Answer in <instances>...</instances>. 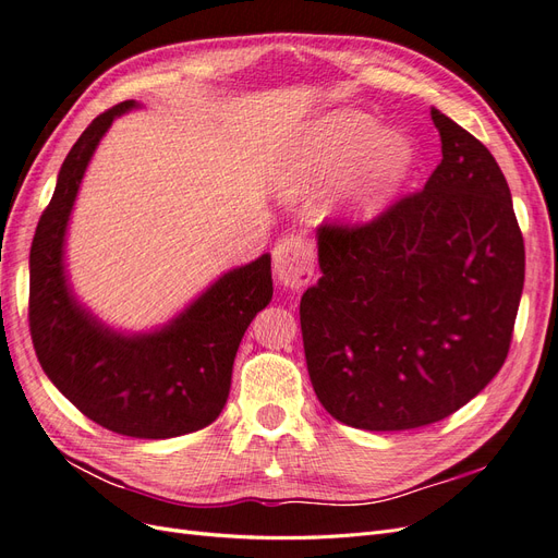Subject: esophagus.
<instances>
[{
  "label": "esophagus",
  "instance_id": "esophagus-1",
  "mask_svg": "<svg viewBox=\"0 0 558 558\" xmlns=\"http://www.w3.org/2000/svg\"><path fill=\"white\" fill-rule=\"evenodd\" d=\"M272 258L275 277L286 289H302L310 283L314 275V251L305 240H281L272 251Z\"/></svg>",
  "mask_w": 558,
  "mask_h": 558
}]
</instances>
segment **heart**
Returning a JSON list of instances; mask_svg holds the SVG:
<instances>
[{
    "label": "heart",
    "instance_id": "b5f03b06",
    "mask_svg": "<svg viewBox=\"0 0 558 558\" xmlns=\"http://www.w3.org/2000/svg\"><path fill=\"white\" fill-rule=\"evenodd\" d=\"M414 167L402 132L379 128L373 113L330 109L283 142L275 179L286 197H305L332 183V209L347 221H369L388 207Z\"/></svg>",
    "mask_w": 558,
    "mask_h": 558
}]
</instances>
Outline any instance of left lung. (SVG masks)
I'll use <instances>...</instances> for the list:
<instances>
[{
    "label": "left lung",
    "mask_w": 558,
    "mask_h": 558,
    "mask_svg": "<svg viewBox=\"0 0 558 558\" xmlns=\"http://www.w3.org/2000/svg\"><path fill=\"white\" fill-rule=\"evenodd\" d=\"M442 162L424 191L361 228L316 230L320 277L300 300L305 359L326 412L363 430L435 424L508 359L523 238L496 158L430 109Z\"/></svg>",
    "instance_id": "8db88e82"
}]
</instances>
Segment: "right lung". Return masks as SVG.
I'll return each mask as SVG.
<instances>
[{
	"label": "right lung",
	"instance_id": "1",
	"mask_svg": "<svg viewBox=\"0 0 558 558\" xmlns=\"http://www.w3.org/2000/svg\"><path fill=\"white\" fill-rule=\"evenodd\" d=\"M128 99L97 116L66 154L29 251V332L46 377L95 424L165 440L209 426L226 408L248 324L272 300V258L232 267L167 324L118 330L93 314L66 272V230L83 174Z\"/></svg>",
	"mask_w": 558,
	"mask_h": 558
}]
</instances>
